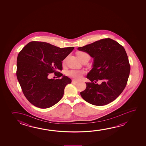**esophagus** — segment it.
<instances>
[{"label": "esophagus", "mask_w": 146, "mask_h": 146, "mask_svg": "<svg viewBox=\"0 0 146 146\" xmlns=\"http://www.w3.org/2000/svg\"><path fill=\"white\" fill-rule=\"evenodd\" d=\"M78 82V81H76V80H73L72 81V84H76Z\"/></svg>", "instance_id": "1"}]
</instances>
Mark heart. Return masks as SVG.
<instances>
[{"label": "heart", "mask_w": 146, "mask_h": 146, "mask_svg": "<svg viewBox=\"0 0 146 146\" xmlns=\"http://www.w3.org/2000/svg\"><path fill=\"white\" fill-rule=\"evenodd\" d=\"M77 56L79 58V60H81L82 58L87 57L90 58V55L88 53L84 52H79L77 53ZM84 73V71L82 70H70L67 72V75L75 79H80L82 75Z\"/></svg>", "instance_id": "heart-1"}]
</instances>
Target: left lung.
<instances>
[{
    "label": "left lung",
    "instance_id": "left-lung-1",
    "mask_svg": "<svg viewBox=\"0 0 146 146\" xmlns=\"http://www.w3.org/2000/svg\"><path fill=\"white\" fill-rule=\"evenodd\" d=\"M77 49L93 58L92 69L86 76L92 82H86V90L80 92L82 98L96 106L106 105L115 100L124 90L130 71L124 48L108 38ZM99 80L103 81L100 85L96 84Z\"/></svg>",
    "mask_w": 146,
    "mask_h": 146
}]
</instances>
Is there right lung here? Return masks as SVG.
Here are the masks:
<instances>
[{"instance_id": "add662e5", "label": "right lung", "mask_w": 146, "mask_h": 146, "mask_svg": "<svg viewBox=\"0 0 146 146\" xmlns=\"http://www.w3.org/2000/svg\"><path fill=\"white\" fill-rule=\"evenodd\" d=\"M74 48H60L49 43L33 41L20 52L17 60V79L24 96L32 104L47 108L62 98L65 86L72 80L58 71L62 70V60ZM52 72L62 78L49 79L48 76Z\"/></svg>"}]
</instances>
